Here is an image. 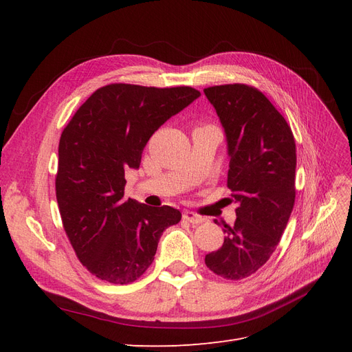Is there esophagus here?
I'll return each mask as SVG.
<instances>
[{
  "label": "esophagus",
  "mask_w": 352,
  "mask_h": 352,
  "mask_svg": "<svg viewBox=\"0 0 352 352\" xmlns=\"http://www.w3.org/2000/svg\"><path fill=\"white\" fill-rule=\"evenodd\" d=\"M184 220H186V221H189V223H192V225H199V223H202L206 219L198 216V214H195V212H192V211H185V212H184Z\"/></svg>",
  "instance_id": "esophagus-1"
}]
</instances>
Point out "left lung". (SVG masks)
Instances as JSON below:
<instances>
[{
  "label": "left lung",
  "instance_id": "left-lung-1",
  "mask_svg": "<svg viewBox=\"0 0 352 352\" xmlns=\"http://www.w3.org/2000/svg\"><path fill=\"white\" fill-rule=\"evenodd\" d=\"M204 94L225 129L228 188L238 204L235 225H223L225 242L206 255V264L223 279L241 280L267 263L291 217L295 140L285 117L258 89L233 83Z\"/></svg>",
  "mask_w": 352,
  "mask_h": 352
}]
</instances>
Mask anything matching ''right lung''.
<instances>
[{
  "label": "right lung",
  "mask_w": 352,
  "mask_h": 352,
  "mask_svg": "<svg viewBox=\"0 0 352 352\" xmlns=\"http://www.w3.org/2000/svg\"><path fill=\"white\" fill-rule=\"evenodd\" d=\"M190 87L111 83L95 91L60 138L56 195L72 247L98 279L126 285L150 267L180 211L124 198V170L140 168L153 133L199 97Z\"/></svg>",
  "instance_id": "1"
}]
</instances>
